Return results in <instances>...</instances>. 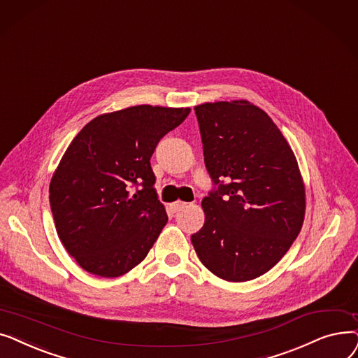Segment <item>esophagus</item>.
Masks as SVG:
<instances>
[{
    "mask_svg": "<svg viewBox=\"0 0 358 358\" xmlns=\"http://www.w3.org/2000/svg\"><path fill=\"white\" fill-rule=\"evenodd\" d=\"M186 207H188V202H182V201L173 202L172 206H170V208H172L173 213H178V211H180V210H183V208H186Z\"/></svg>",
    "mask_w": 358,
    "mask_h": 358,
    "instance_id": "34e87169",
    "label": "esophagus"
}]
</instances>
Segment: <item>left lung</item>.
Here are the masks:
<instances>
[{
	"label": "left lung",
	"mask_w": 358,
	"mask_h": 358,
	"mask_svg": "<svg viewBox=\"0 0 358 358\" xmlns=\"http://www.w3.org/2000/svg\"><path fill=\"white\" fill-rule=\"evenodd\" d=\"M213 189L206 223L191 236L199 261L226 281L274 266L299 236L304 185L293 151L272 119L246 100L195 108Z\"/></svg>",
	"instance_id": "8db88e82"
}]
</instances>
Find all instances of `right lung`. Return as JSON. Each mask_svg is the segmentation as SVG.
Returning a JSON list of instances; mask_svg holds the SVG:
<instances>
[{"instance_id": "add662e5", "label": "right lung", "mask_w": 358, "mask_h": 358, "mask_svg": "<svg viewBox=\"0 0 358 358\" xmlns=\"http://www.w3.org/2000/svg\"><path fill=\"white\" fill-rule=\"evenodd\" d=\"M189 112L141 105L100 115L66 148L49 202L58 237L83 269L115 278L147 257L167 223L150 159Z\"/></svg>"}]
</instances>
